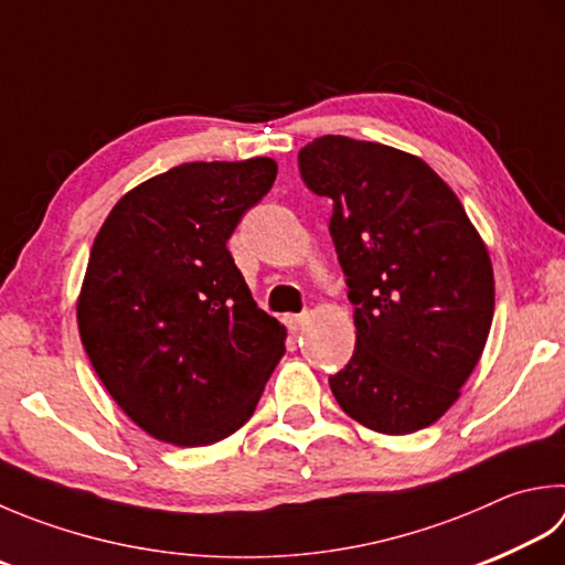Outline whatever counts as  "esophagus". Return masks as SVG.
I'll list each match as a JSON object with an SVG mask.
<instances>
[{"label": "esophagus", "instance_id": "1", "mask_svg": "<svg viewBox=\"0 0 565 565\" xmlns=\"http://www.w3.org/2000/svg\"><path fill=\"white\" fill-rule=\"evenodd\" d=\"M307 322H310V315H292L287 317V329H290L292 334H300L307 327Z\"/></svg>", "mask_w": 565, "mask_h": 565}]
</instances>
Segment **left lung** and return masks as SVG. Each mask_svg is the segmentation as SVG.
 Here are the masks:
<instances>
[{
	"label": "left lung",
	"mask_w": 565,
	"mask_h": 565,
	"mask_svg": "<svg viewBox=\"0 0 565 565\" xmlns=\"http://www.w3.org/2000/svg\"><path fill=\"white\" fill-rule=\"evenodd\" d=\"M300 172L332 199L329 233L356 305L334 398L369 430L428 428L460 398L492 327L484 241L455 191L396 147L324 135L300 150Z\"/></svg>",
	"instance_id": "1"
}]
</instances>
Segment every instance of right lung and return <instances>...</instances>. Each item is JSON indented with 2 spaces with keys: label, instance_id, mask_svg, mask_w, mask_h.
I'll return each mask as SVG.
<instances>
[{
  "label": "right lung",
  "instance_id": "obj_1",
  "mask_svg": "<svg viewBox=\"0 0 565 565\" xmlns=\"http://www.w3.org/2000/svg\"><path fill=\"white\" fill-rule=\"evenodd\" d=\"M278 164L186 162L117 201L93 241L76 302L85 354L137 428L214 445L246 425L285 354L226 248Z\"/></svg>",
  "mask_w": 565,
  "mask_h": 565
}]
</instances>
